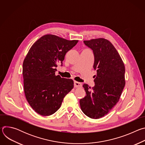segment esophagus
<instances>
[{"instance_id":"1","label":"esophagus","mask_w":145,"mask_h":145,"mask_svg":"<svg viewBox=\"0 0 145 145\" xmlns=\"http://www.w3.org/2000/svg\"><path fill=\"white\" fill-rule=\"evenodd\" d=\"M74 86L76 88H80L82 87V84L80 83L79 82L77 81H74Z\"/></svg>"}]
</instances>
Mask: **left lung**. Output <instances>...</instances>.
Listing matches in <instances>:
<instances>
[{
	"label": "left lung",
	"mask_w": 145,
	"mask_h": 145,
	"mask_svg": "<svg viewBox=\"0 0 145 145\" xmlns=\"http://www.w3.org/2000/svg\"><path fill=\"white\" fill-rule=\"evenodd\" d=\"M93 52V68L96 69L95 86L84 84L86 96L80 100L85 115L92 119L105 116L118 102L125 86V67L119 53L111 42L99 38L84 40Z\"/></svg>",
	"instance_id": "obj_1"
}]
</instances>
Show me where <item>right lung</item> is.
<instances>
[{
    "mask_svg": "<svg viewBox=\"0 0 145 145\" xmlns=\"http://www.w3.org/2000/svg\"><path fill=\"white\" fill-rule=\"evenodd\" d=\"M78 41L46 34L29 49L23 63L24 88L27 101L37 114L55 113L73 88V80L61 78L55 72L57 62L63 63L66 53Z\"/></svg>",
    "mask_w": 145,
    "mask_h": 145,
    "instance_id": "1",
    "label": "right lung"
}]
</instances>
